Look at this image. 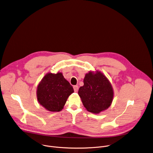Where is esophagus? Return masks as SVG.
Returning a JSON list of instances; mask_svg holds the SVG:
<instances>
[{"label":"esophagus","mask_w":153,"mask_h":153,"mask_svg":"<svg viewBox=\"0 0 153 153\" xmlns=\"http://www.w3.org/2000/svg\"><path fill=\"white\" fill-rule=\"evenodd\" d=\"M73 89H74V92H77L78 91V90H79V87H78V86L76 85V86H73Z\"/></svg>","instance_id":"34e87169"}]
</instances>
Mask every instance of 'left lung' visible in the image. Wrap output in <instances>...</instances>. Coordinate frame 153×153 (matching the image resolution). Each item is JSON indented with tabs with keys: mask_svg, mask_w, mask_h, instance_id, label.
I'll return each mask as SVG.
<instances>
[{
	"mask_svg": "<svg viewBox=\"0 0 153 153\" xmlns=\"http://www.w3.org/2000/svg\"><path fill=\"white\" fill-rule=\"evenodd\" d=\"M84 85L79 89L80 96L84 107L92 113H99L107 109L113 98L112 86L101 73L95 74L89 72L85 75Z\"/></svg>",
	"mask_w": 153,
	"mask_h": 153,
	"instance_id": "obj_1",
	"label": "left lung"
}]
</instances>
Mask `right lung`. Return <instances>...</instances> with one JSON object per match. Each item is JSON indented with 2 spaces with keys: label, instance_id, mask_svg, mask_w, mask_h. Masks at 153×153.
<instances>
[{
  "label": "right lung",
  "instance_id": "add662e5",
  "mask_svg": "<svg viewBox=\"0 0 153 153\" xmlns=\"http://www.w3.org/2000/svg\"><path fill=\"white\" fill-rule=\"evenodd\" d=\"M73 92V86L61 73H48L38 85L37 97L39 102L46 110L58 112L63 108L68 97Z\"/></svg>",
  "mask_w": 153,
  "mask_h": 153
}]
</instances>
